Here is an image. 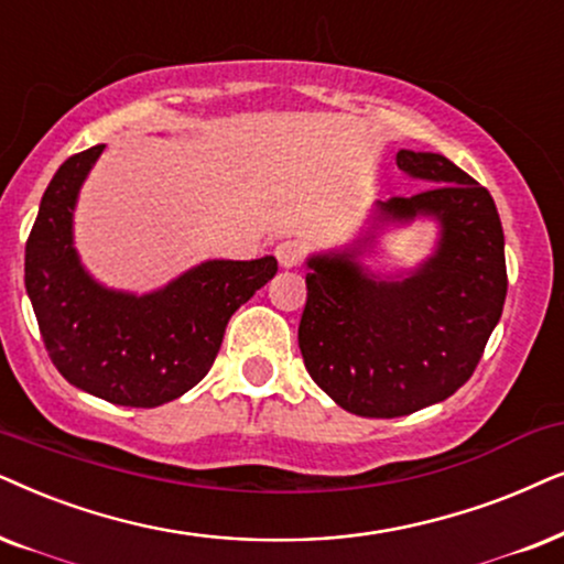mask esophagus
Instances as JSON below:
<instances>
[{
    "instance_id": "1",
    "label": "esophagus",
    "mask_w": 564,
    "mask_h": 564,
    "mask_svg": "<svg viewBox=\"0 0 564 564\" xmlns=\"http://www.w3.org/2000/svg\"><path fill=\"white\" fill-rule=\"evenodd\" d=\"M275 258L283 268H296L306 258V247L299 239H283V242L275 245Z\"/></svg>"
}]
</instances>
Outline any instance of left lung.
Instances as JSON below:
<instances>
[{
	"instance_id": "obj_1",
	"label": "left lung",
	"mask_w": 564,
	"mask_h": 564,
	"mask_svg": "<svg viewBox=\"0 0 564 564\" xmlns=\"http://www.w3.org/2000/svg\"><path fill=\"white\" fill-rule=\"evenodd\" d=\"M397 167L433 187L379 204V219H438L433 258L397 281L366 273L358 247L306 262L304 366L322 392L360 417L410 415L467 384L508 291L506 239L487 187L431 152L402 149Z\"/></svg>"
}]
</instances>
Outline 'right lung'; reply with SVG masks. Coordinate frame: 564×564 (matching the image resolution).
Returning <instances> with one entry per match:
<instances>
[{
	"mask_svg": "<svg viewBox=\"0 0 564 564\" xmlns=\"http://www.w3.org/2000/svg\"><path fill=\"white\" fill-rule=\"evenodd\" d=\"M105 144L56 170L25 245V289L58 373L120 408H160L214 366L231 314L275 275V258L208 260L133 296L95 283L77 258L72 216Z\"/></svg>",
	"mask_w": 564,
	"mask_h": 564,
	"instance_id": "add662e5",
	"label": "right lung"
}]
</instances>
